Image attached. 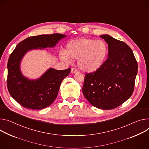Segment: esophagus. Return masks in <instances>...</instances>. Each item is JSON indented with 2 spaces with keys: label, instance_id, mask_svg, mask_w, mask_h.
I'll list each match as a JSON object with an SVG mask.
<instances>
[{
  "label": "esophagus",
  "instance_id": "1",
  "mask_svg": "<svg viewBox=\"0 0 149 149\" xmlns=\"http://www.w3.org/2000/svg\"><path fill=\"white\" fill-rule=\"evenodd\" d=\"M78 71V70H77V69H76V68H72L71 69V73H72V74L76 73V72H77Z\"/></svg>",
  "mask_w": 149,
  "mask_h": 149
}]
</instances>
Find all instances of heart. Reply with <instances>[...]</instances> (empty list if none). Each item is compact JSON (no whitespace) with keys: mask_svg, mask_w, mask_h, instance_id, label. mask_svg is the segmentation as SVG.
Returning <instances> with one entry per match:
<instances>
[{"mask_svg":"<svg viewBox=\"0 0 149 149\" xmlns=\"http://www.w3.org/2000/svg\"><path fill=\"white\" fill-rule=\"evenodd\" d=\"M107 54L108 46L103 40L84 38L70 42L60 58L65 62L71 61L70 58L78 59L80 69L90 73L100 68Z\"/></svg>","mask_w":149,"mask_h":149,"instance_id":"1","label":"heart"}]
</instances>
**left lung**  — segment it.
Returning <instances> with one entry per match:
<instances>
[{"label":"left lung","instance_id":"1","mask_svg":"<svg viewBox=\"0 0 149 149\" xmlns=\"http://www.w3.org/2000/svg\"><path fill=\"white\" fill-rule=\"evenodd\" d=\"M108 44V58L97 71L86 74L83 93L94 107L115 109L132 94L138 65L131 49L109 35H102Z\"/></svg>","mask_w":149,"mask_h":149}]
</instances>
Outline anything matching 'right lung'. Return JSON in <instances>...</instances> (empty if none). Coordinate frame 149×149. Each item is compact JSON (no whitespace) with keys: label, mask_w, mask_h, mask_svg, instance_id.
Masks as SVG:
<instances>
[{"label":"right lung","mask_w":149,"mask_h":149,"mask_svg":"<svg viewBox=\"0 0 149 149\" xmlns=\"http://www.w3.org/2000/svg\"><path fill=\"white\" fill-rule=\"evenodd\" d=\"M65 37L61 34L31 36L18 44L11 53L8 62L7 87L10 96L24 107L40 110L50 106L56 98L61 84L69 75L71 68H50L38 79L30 80L20 71L22 57L31 49L55 46Z\"/></svg>","instance_id":"right-lung-1"}]
</instances>
